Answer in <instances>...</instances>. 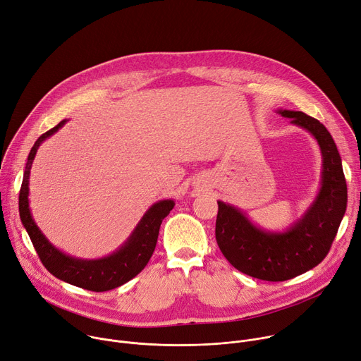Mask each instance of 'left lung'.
I'll return each mask as SVG.
<instances>
[{"mask_svg":"<svg viewBox=\"0 0 361 361\" xmlns=\"http://www.w3.org/2000/svg\"><path fill=\"white\" fill-rule=\"evenodd\" d=\"M317 140L323 157L322 186L314 202L290 228L269 232L233 205L218 201L215 236L238 271L264 281H286L317 267L329 254L347 208V185L337 146L323 123L294 110H276Z\"/></svg>","mask_w":361,"mask_h":361,"instance_id":"1","label":"left lung"}]
</instances>
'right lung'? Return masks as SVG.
I'll list each match as a JSON object with an SVG mask.
<instances>
[{"mask_svg": "<svg viewBox=\"0 0 361 361\" xmlns=\"http://www.w3.org/2000/svg\"><path fill=\"white\" fill-rule=\"evenodd\" d=\"M66 122L67 120H61L56 128L39 136L30 150L20 189V218L39 259L54 276L64 283L89 291H109L126 284L146 267L157 243L160 224L173 209L175 202L173 199H164V201L153 204L142 216L125 244L107 257L99 259H82L57 250L32 219L28 204V183L32 160L39 145L61 129Z\"/></svg>", "mask_w": 361, "mask_h": 361, "instance_id": "obj_1", "label": "right lung"}]
</instances>
